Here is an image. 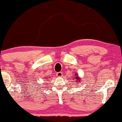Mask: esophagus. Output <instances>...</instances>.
<instances>
[{
    "mask_svg": "<svg viewBox=\"0 0 122 122\" xmlns=\"http://www.w3.org/2000/svg\"><path fill=\"white\" fill-rule=\"evenodd\" d=\"M56 75H57V76H58V77H61V76H63V73L61 72H57Z\"/></svg>",
    "mask_w": 122,
    "mask_h": 122,
    "instance_id": "esophagus-1",
    "label": "esophagus"
}]
</instances>
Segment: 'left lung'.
<instances>
[{"label":"left lung","instance_id":"8db88e82","mask_svg":"<svg viewBox=\"0 0 122 122\" xmlns=\"http://www.w3.org/2000/svg\"><path fill=\"white\" fill-rule=\"evenodd\" d=\"M76 76H77V75H76ZM75 76V77H72L73 79H77V78H78V77H77V76ZM74 78H75V79H74ZM72 81H74V80H72Z\"/></svg>","mask_w":122,"mask_h":122}]
</instances>
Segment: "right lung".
<instances>
[{
    "label": "right lung",
    "mask_w": 122,
    "mask_h": 122,
    "mask_svg": "<svg viewBox=\"0 0 122 122\" xmlns=\"http://www.w3.org/2000/svg\"><path fill=\"white\" fill-rule=\"evenodd\" d=\"M36 81H38V80H36ZM38 85H39V84H38Z\"/></svg>",
    "instance_id": "right-lung-1"
}]
</instances>
